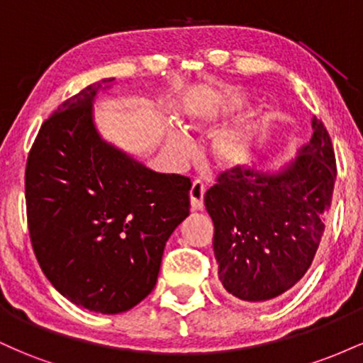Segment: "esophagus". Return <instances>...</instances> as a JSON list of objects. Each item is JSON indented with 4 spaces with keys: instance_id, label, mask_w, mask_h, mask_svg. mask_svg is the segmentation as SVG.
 <instances>
[{
    "instance_id": "obj_1",
    "label": "esophagus",
    "mask_w": 363,
    "mask_h": 363,
    "mask_svg": "<svg viewBox=\"0 0 363 363\" xmlns=\"http://www.w3.org/2000/svg\"><path fill=\"white\" fill-rule=\"evenodd\" d=\"M205 184H203L201 181H196L193 182V186H191L189 189V199H191V208L193 210H203V206H205V203H203V198H205Z\"/></svg>"
}]
</instances>
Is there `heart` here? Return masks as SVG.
Returning a JSON list of instances; mask_svg holds the SVG:
<instances>
[{"label": "heart", "mask_w": 363, "mask_h": 363, "mask_svg": "<svg viewBox=\"0 0 363 363\" xmlns=\"http://www.w3.org/2000/svg\"><path fill=\"white\" fill-rule=\"evenodd\" d=\"M244 106L245 102L242 99H235L225 107V111H237ZM257 133H259L257 124H247V126H240L234 131L225 133L216 140V158L227 167H237V165L247 164L251 160L254 150H256ZM167 145L170 153L179 160H184L194 152L193 141L182 129H170Z\"/></svg>", "instance_id": "heart-1"}]
</instances>
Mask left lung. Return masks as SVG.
<instances>
[{
  "label": "left lung",
  "instance_id": "left-lung-1",
  "mask_svg": "<svg viewBox=\"0 0 363 363\" xmlns=\"http://www.w3.org/2000/svg\"><path fill=\"white\" fill-rule=\"evenodd\" d=\"M280 172L225 170L205 194L215 225L213 251L223 289L245 302L272 301L307 273L324 234L336 182L328 129Z\"/></svg>",
  "mask_w": 363,
  "mask_h": 363
}]
</instances>
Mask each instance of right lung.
Returning <instances> with one entry per match:
<instances>
[{
  "instance_id": "add662e5",
  "label": "right lung",
  "mask_w": 363,
  "mask_h": 363,
  "mask_svg": "<svg viewBox=\"0 0 363 363\" xmlns=\"http://www.w3.org/2000/svg\"><path fill=\"white\" fill-rule=\"evenodd\" d=\"M102 83L44 121L25 199L32 247L54 289L83 309L119 314L155 286L165 242L189 215L191 181L153 172L101 138L91 104Z\"/></svg>"
}]
</instances>
